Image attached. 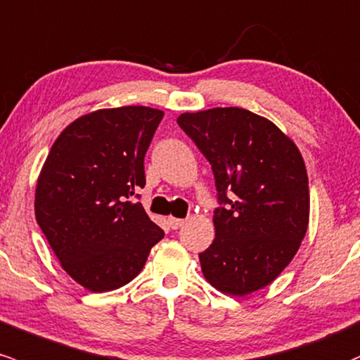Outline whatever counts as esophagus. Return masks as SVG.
<instances>
[{
    "mask_svg": "<svg viewBox=\"0 0 360 360\" xmlns=\"http://www.w3.org/2000/svg\"><path fill=\"white\" fill-rule=\"evenodd\" d=\"M167 222H169V225H171V229H179V227H183V225H184V220L183 219H176V217H169Z\"/></svg>",
    "mask_w": 360,
    "mask_h": 360,
    "instance_id": "obj_1",
    "label": "esophagus"
}]
</instances>
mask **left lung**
Segmentation results:
<instances>
[{"instance_id":"1","label":"left lung","mask_w":360,"mask_h":360,"mask_svg":"<svg viewBox=\"0 0 360 360\" xmlns=\"http://www.w3.org/2000/svg\"><path fill=\"white\" fill-rule=\"evenodd\" d=\"M177 124L212 164L224 205L213 215L215 239L200 255L203 276L236 297L270 285L309 224V181L297 145L270 120L240 108L183 112Z\"/></svg>"}]
</instances>
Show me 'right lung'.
<instances>
[{
	"label": "right lung",
	"mask_w": 360,
	"mask_h": 360,
	"mask_svg": "<svg viewBox=\"0 0 360 360\" xmlns=\"http://www.w3.org/2000/svg\"><path fill=\"white\" fill-rule=\"evenodd\" d=\"M164 110L98 109L56 138L35 186V219L59 264L90 292H109L143 270L164 231L140 201L143 160Z\"/></svg>",
	"instance_id": "1"
}]
</instances>
